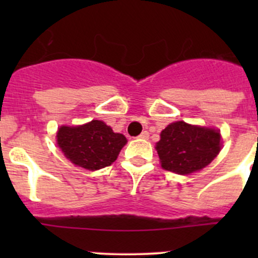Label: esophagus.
<instances>
[{
    "label": "esophagus",
    "mask_w": 258,
    "mask_h": 258,
    "mask_svg": "<svg viewBox=\"0 0 258 258\" xmlns=\"http://www.w3.org/2000/svg\"><path fill=\"white\" fill-rule=\"evenodd\" d=\"M148 137H150V134H148L147 131H144V132H142L141 135H140V136H139V139H142V140H147Z\"/></svg>",
    "instance_id": "esophagus-1"
}]
</instances>
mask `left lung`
<instances>
[{"mask_svg":"<svg viewBox=\"0 0 258 258\" xmlns=\"http://www.w3.org/2000/svg\"><path fill=\"white\" fill-rule=\"evenodd\" d=\"M156 150L165 170L188 175L206 167L218 155L221 136L217 130L177 121L161 132Z\"/></svg>","mask_w":258,"mask_h":258,"instance_id":"8db88e82","label":"left lung"}]
</instances>
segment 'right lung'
Wrapping results in <instances>:
<instances>
[{
    "instance_id": "1",
    "label": "right lung",
    "mask_w": 258,
    "mask_h": 258,
    "mask_svg": "<svg viewBox=\"0 0 258 258\" xmlns=\"http://www.w3.org/2000/svg\"><path fill=\"white\" fill-rule=\"evenodd\" d=\"M127 140L114 134L102 121L93 119L76 127H59L57 144L67 158L76 166L90 171L110 166L114 162Z\"/></svg>"
}]
</instances>
